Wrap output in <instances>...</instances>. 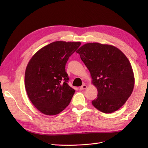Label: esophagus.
<instances>
[{
	"label": "esophagus",
	"instance_id": "esophagus-1",
	"mask_svg": "<svg viewBox=\"0 0 148 148\" xmlns=\"http://www.w3.org/2000/svg\"><path fill=\"white\" fill-rule=\"evenodd\" d=\"M87 88V86L86 85H85V84H83V85H82V86L80 88V90H83V89H85Z\"/></svg>",
	"mask_w": 148,
	"mask_h": 148
}]
</instances>
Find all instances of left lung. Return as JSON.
Here are the masks:
<instances>
[{
  "label": "left lung",
  "instance_id": "left-lung-1",
  "mask_svg": "<svg viewBox=\"0 0 148 148\" xmlns=\"http://www.w3.org/2000/svg\"><path fill=\"white\" fill-rule=\"evenodd\" d=\"M76 52L89 69L92 83L98 90L92 105L105 113L119 109L134 86L133 68L126 56L113 45L98 42L85 44Z\"/></svg>",
  "mask_w": 148,
  "mask_h": 148
}]
</instances>
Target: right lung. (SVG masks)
<instances>
[{
  "mask_svg": "<svg viewBox=\"0 0 148 148\" xmlns=\"http://www.w3.org/2000/svg\"><path fill=\"white\" fill-rule=\"evenodd\" d=\"M80 44L53 42L39 50L29 60L25 71V88L30 101L43 114H59L71 102L75 90L67 83L65 65Z\"/></svg>",
  "mask_w": 148,
  "mask_h": 148,
  "instance_id": "obj_1",
  "label": "right lung"
}]
</instances>
